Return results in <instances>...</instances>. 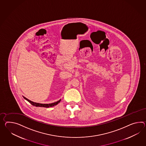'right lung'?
I'll return each instance as SVG.
<instances>
[{"label":"right lung","mask_w":146,"mask_h":146,"mask_svg":"<svg viewBox=\"0 0 146 146\" xmlns=\"http://www.w3.org/2000/svg\"><path fill=\"white\" fill-rule=\"evenodd\" d=\"M23 98L25 100H26L27 101H29V102L31 103V104H32L33 106H35V107H45V108L53 107L54 106L57 105V104L60 101V100L59 101H58L56 102H54V103H50V104H41V103H36V102H32V101L29 100V99H27V98H26L24 96H23Z\"/></svg>","instance_id":"1"}]
</instances>
